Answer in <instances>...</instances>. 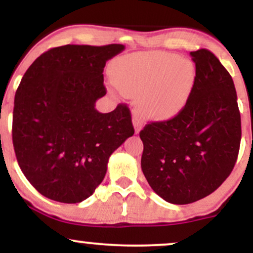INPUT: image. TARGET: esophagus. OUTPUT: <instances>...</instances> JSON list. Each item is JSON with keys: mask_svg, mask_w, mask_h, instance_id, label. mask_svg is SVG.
Instances as JSON below:
<instances>
[{"mask_svg": "<svg viewBox=\"0 0 253 253\" xmlns=\"http://www.w3.org/2000/svg\"><path fill=\"white\" fill-rule=\"evenodd\" d=\"M133 126H134V130H135V134H138L139 132H140V128L141 126H143V121H141V119L139 118L138 114H133Z\"/></svg>", "mask_w": 253, "mask_h": 253, "instance_id": "esophagus-1", "label": "esophagus"}]
</instances>
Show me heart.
Returning <instances> with one entry per match:
<instances>
[{
	"mask_svg": "<svg viewBox=\"0 0 253 253\" xmlns=\"http://www.w3.org/2000/svg\"><path fill=\"white\" fill-rule=\"evenodd\" d=\"M109 75L121 94L138 96V112L155 121L178 115L189 101L196 80L195 66L189 59L157 51L117 58L110 64Z\"/></svg>",
	"mask_w": 253,
	"mask_h": 253,
	"instance_id": "b5f03b06",
	"label": "heart"
}]
</instances>
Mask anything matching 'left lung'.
<instances>
[{
  "label": "left lung",
  "mask_w": 253,
  "mask_h": 253,
  "mask_svg": "<svg viewBox=\"0 0 253 253\" xmlns=\"http://www.w3.org/2000/svg\"><path fill=\"white\" fill-rule=\"evenodd\" d=\"M196 80L175 118L140 130L143 170L153 191L173 205L193 203L215 191L233 170L242 123L233 80L211 51L190 52Z\"/></svg>",
  "instance_id": "left-lung-1"
}]
</instances>
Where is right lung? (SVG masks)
<instances>
[{
    "label": "right lung",
    "instance_id": "obj_1",
    "mask_svg": "<svg viewBox=\"0 0 253 253\" xmlns=\"http://www.w3.org/2000/svg\"><path fill=\"white\" fill-rule=\"evenodd\" d=\"M125 50L65 45L38 57L14 100L13 145L26 178L42 195L78 203L103 181L110 155L134 134L130 112L95 108L106 95V62Z\"/></svg>",
    "mask_w": 253,
    "mask_h": 253
}]
</instances>
